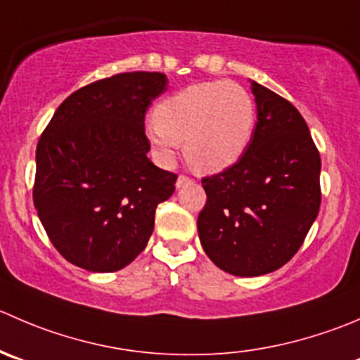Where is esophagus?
Segmentation results:
<instances>
[{"label":"esophagus","mask_w":360,"mask_h":360,"mask_svg":"<svg viewBox=\"0 0 360 360\" xmlns=\"http://www.w3.org/2000/svg\"><path fill=\"white\" fill-rule=\"evenodd\" d=\"M191 183H193V181H191L190 177L179 176V177H177V181H176V188H177V190H179V188L186 186V184H191Z\"/></svg>","instance_id":"esophagus-1"}]
</instances>
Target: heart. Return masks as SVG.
Listing matches in <instances>:
<instances>
[{"label": "heart", "instance_id": "obj_1", "mask_svg": "<svg viewBox=\"0 0 360 360\" xmlns=\"http://www.w3.org/2000/svg\"><path fill=\"white\" fill-rule=\"evenodd\" d=\"M155 117L146 135L160 162H172L184 142V158L195 170L218 174L236 165L250 148L257 109L243 86L211 80L174 93L156 107Z\"/></svg>", "mask_w": 360, "mask_h": 360}]
</instances>
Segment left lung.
<instances>
[{
  "label": "left lung",
  "instance_id": "left-lung-1",
  "mask_svg": "<svg viewBox=\"0 0 360 360\" xmlns=\"http://www.w3.org/2000/svg\"><path fill=\"white\" fill-rule=\"evenodd\" d=\"M253 139L230 169L204 177L197 219L207 257L233 276H262L287 264L320 211V155L299 110L258 82Z\"/></svg>",
  "mask_w": 360,
  "mask_h": 360
}]
</instances>
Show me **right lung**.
Returning a JSON list of instances; mask_svg holds the SVG:
<instances>
[{"label":"right lung","mask_w":360,"mask_h":360,"mask_svg":"<svg viewBox=\"0 0 360 360\" xmlns=\"http://www.w3.org/2000/svg\"><path fill=\"white\" fill-rule=\"evenodd\" d=\"M158 72L117 73L72 93L37 146L33 202L56 250L91 273L127 267L155 229L177 176L148 158L146 110L167 91Z\"/></svg>","instance_id":"add662e5"}]
</instances>
